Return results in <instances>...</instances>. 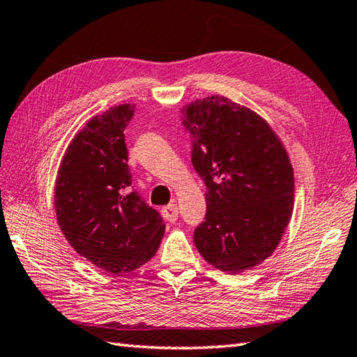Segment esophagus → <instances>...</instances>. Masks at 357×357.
<instances>
[{
  "label": "esophagus",
  "instance_id": "obj_1",
  "mask_svg": "<svg viewBox=\"0 0 357 357\" xmlns=\"http://www.w3.org/2000/svg\"><path fill=\"white\" fill-rule=\"evenodd\" d=\"M162 211V218L169 222H176L178 219V205L176 204H169L165 205Z\"/></svg>",
  "mask_w": 357,
  "mask_h": 357
}]
</instances>
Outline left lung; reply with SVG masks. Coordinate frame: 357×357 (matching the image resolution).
<instances>
[{"label":"left lung","instance_id":"left-lung-1","mask_svg":"<svg viewBox=\"0 0 357 357\" xmlns=\"http://www.w3.org/2000/svg\"><path fill=\"white\" fill-rule=\"evenodd\" d=\"M181 112L206 187L205 220L195 229L199 254L233 275L259 266L277 250L294 210V169L283 143L259 114L223 96Z\"/></svg>","mask_w":357,"mask_h":357}]
</instances>
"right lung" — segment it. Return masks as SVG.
<instances>
[{
	"mask_svg": "<svg viewBox=\"0 0 357 357\" xmlns=\"http://www.w3.org/2000/svg\"><path fill=\"white\" fill-rule=\"evenodd\" d=\"M134 105L94 115L71 139L57 170L54 210L59 228L80 257L119 275L156 254L165 225L132 192L124 129Z\"/></svg>",
	"mask_w": 357,
	"mask_h": 357,
	"instance_id": "add662e5",
	"label": "right lung"
}]
</instances>
